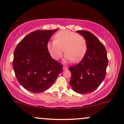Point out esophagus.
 <instances>
[{"instance_id": "34e87169", "label": "esophagus", "mask_w": 124, "mask_h": 124, "mask_svg": "<svg viewBox=\"0 0 124 124\" xmlns=\"http://www.w3.org/2000/svg\"><path fill=\"white\" fill-rule=\"evenodd\" d=\"M63 70H66L67 69H68V66H66V65H65V66H63Z\"/></svg>"}]
</instances>
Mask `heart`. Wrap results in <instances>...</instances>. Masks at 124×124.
Instances as JSON below:
<instances>
[{
  "label": "heart",
  "mask_w": 124,
  "mask_h": 124,
  "mask_svg": "<svg viewBox=\"0 0 124 124\" xmlns=\"http://www.w3.org/2000/svg\"><path fill=\"white\" fill-rule=\"evenodd\" d=\"M55 40L48 41L46 48L51 56L55 60L62 56L63 49L65 59L78 62L83 57L87 50V44L83 35L69 30L58 32Z\"/></svg>",
  "instance_id": "obj_1"
}]
</instances>
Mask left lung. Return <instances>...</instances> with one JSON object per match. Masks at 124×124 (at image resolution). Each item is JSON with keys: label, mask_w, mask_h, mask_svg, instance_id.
I'll use <instances>...</instances> for the list:
<instances>
[{"label": "left lung", "mask_w": 124, "mask_h": 124, "mask_svg": "<svg viewBox=\"0 0 124 124\" xmlns=\"http://www.w3.org/2000/svg\"><path fill=\"white\" fill-rule=\"evenodd\" d=\"M77 32L85 38L87 49L80 63L69 67V84L76 93H90L99 87L106 77L108 63L107 51L103 44L92 32L84 30Z\"/></svg>", "instance_id": "obj_1"}]
</instances>
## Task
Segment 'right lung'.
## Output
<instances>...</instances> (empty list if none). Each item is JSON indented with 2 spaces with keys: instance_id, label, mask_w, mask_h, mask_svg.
<instances>
[{
  "instance_id": "1",
  "label": "right lung",
  "mask_w": 124,
  "mask_h": 124,
  "mask_svg": "<svg viewBox=\"0 0 124 124\" xmlns=\"http://www.w3.org/2000/svg\"><path fill=\"white\" fill-rule=\"evenodd\" d=\"M58 29L37 30L25 36L16 48L13 67L24 89L34 93L50 88L63 69V65L51 56L46 44Z\"/></svg>"
}]
</instances>
